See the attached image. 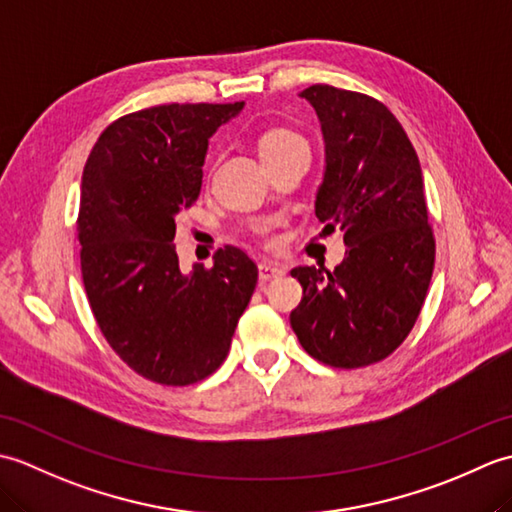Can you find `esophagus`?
<instances>
[{
    "label": "esophagus",
    "mask_w": 512,
    "mask_h": 512,
    "mask_svg": "<svg viewBox=\"0 0 512 512\" xmlns=\"http://www.w3.org/2000/svg\"><path fill=\"white\" fill-rule=\"evenodd\" d=\"M284 273H286L284 264H277V262H262V264H259V279H262V281H270L275 277H281Z\"/></svg>",
    "instance_id": "obj_1"
}]
</instances>
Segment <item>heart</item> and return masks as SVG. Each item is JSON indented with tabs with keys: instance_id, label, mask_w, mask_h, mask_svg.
Wrapping results in <instances>:
<instances>
[{
	"instance_id": "b5f03b06",
	"label": "heart",
	"mask_w": 512,
	"mask_h": 512,
	"mask_svg": "<svg viewBox=\"0 0 512 512\" xmlns=\"http://www.w3.org/2000/svg\"><path fill=\"white\" fill-rule=\"evenodd\" d=\"M299 143H303L299 134L290 132V129H284V127H275V129H268V132L259 138V154L268 156V154H275V151H281Z\"/></svg>"
}]
</instances>
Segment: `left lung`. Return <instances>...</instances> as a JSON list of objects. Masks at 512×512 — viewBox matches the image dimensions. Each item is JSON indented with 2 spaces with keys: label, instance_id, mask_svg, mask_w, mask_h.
<instances>
[{
  "label": "left lung",
  "instance_id": "8db88e82",
  "mask_svg": "<svg viewBox=\"0 0 512 512\" xmlns=\"http://www.w3.org/2000/svg\"><path fill=\"white\" fill-rule=\"evenodd\" d=\"M301 96L325 140L314 213L323 233H343L347 250L332 273L290 270L303 288L290 325L325 365H374L407 339L436 262L420 160L396 116L372 96L325 83Z\"/></svg>",
  "mask_w": 512,
  "mask_h": 512
}]
</instances>
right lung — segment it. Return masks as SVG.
I'll use <instances>...</instances> for the list:
<instances>
[{"mask_svg": "<svg viewBox=\"0 0 512 512\" xmlns=\"http://www.w3.org/2000/svg\"><path fill=\"white\" fill-rule=\"evenodd\" d=\"M244 103H171L121 116L85 162L76 237L96 323L121 361L151 383L211 376L253 290L257 264L224 246L182 273L176 215L198 200L215 129Z\"/></svg>", "mask_w": 512, "mask_h": 512, "instance_id": "add662e5", "label": "right lung"}]
</instances>
